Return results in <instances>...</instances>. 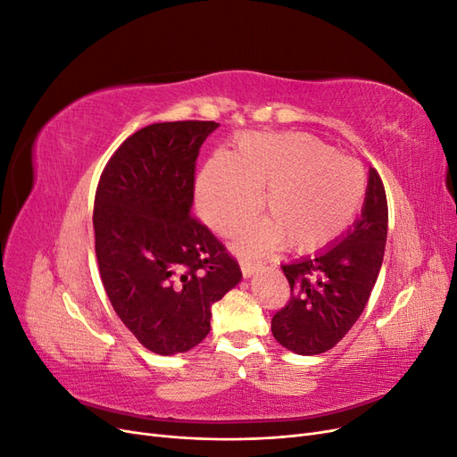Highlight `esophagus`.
Masks as SVG:
<instances>
[{
    "instance_id": "esophagus-1",
    "label": "esophagus",
    "mask_w": 457,
    "mask_h": 457,
    "mask_svg": "<svg viewBox=\"0 0 457 457\" xmlns=\"http://www.w3.org/2000/svg\"><path fill=\"white\" fill-rule=\"evenodd\" d=\"M240 269H242L244 278H252V276L261 269V262H255V261H250V259H242Z\"/></svg>"
}]
</instances>
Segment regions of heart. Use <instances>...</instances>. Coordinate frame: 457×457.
Returning <instances> with one entry per match:
<instances>
[{
	"label": "heart",
	"mask_w": 457,
	"mask_h": 457,
	"mask_svg": "<svg viewBox=\"0 0 457 457\" xmlns=\"http://www.w3.org/2000/svg\"><path fill=\"white\" fill-rule=\"evenodd\" d=\"M366 173L353 158L305 133H244L230 152H215L196 181L202 219L230 237L257 215L265 190L269 220L245 230L244 253L286 242L289 250H324L351 227L366 196Z\"/></svg>",
	"instance_id": "obj_1"
}]
</instances>
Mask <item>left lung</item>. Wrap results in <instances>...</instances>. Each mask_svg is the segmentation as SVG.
Returning <instances> with one entry per match:
<instances>
[{"label": "left lung", "mask_w": 457, "mask_h": 457, "mask_svg": "<svg viewBox=\"0 0 457 457\" xmlns=\"http://www.w3.org/2000/svg\"><path fill=\"white\" fill-rule=\"evenodd\" d=\"M386 196L381 177L370 170L362 215L353 228L312 257L282 270L292 287L287 305L272 316V336L282 347L311 356L329 351L362 314L383 262Z\"/></svg>", "instance_id": "1"}]
</instances>
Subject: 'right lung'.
Instances as JSON below:
<instances>
[{
	"mask_svg": "<svg viewBox=\"0 0 457 457\" xmlns=\"http://www.w3.org/2000/svg\"><path fill=\"white\" fill-rule=\"evenodd\" d=\"M215 121L152 123L104 165L95 195V253L120 320L156 354L187 353L210 334L212 305L242 280L190 215L200 146Z\"/></svg>",
	"mask_w": 457,
	"mask_h": 457,
	"instance_id": "1",
	"label": "right lung"
}]
</instances>
